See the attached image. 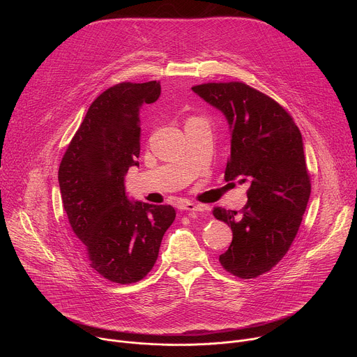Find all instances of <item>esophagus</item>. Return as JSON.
<instances>
[{
  "instance_id": "obj_1",
  "label": "esophagus",
  "mask_w": 357,
  "mask_h": 357,
  "mask_svg": "<svg viewBox=\"0 0 357 357\" xmlns=\"http://www.w3.org/2000/svg\"><path fill=\"white\" fill-rule=\"evenodd\" d=\"M181 211H189V212H205V208L200 206V205H195V203L192 202H181L179 206H178Z\"/></svg>"
}]
</instances>
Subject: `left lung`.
<instances>
[{"label": "left lung", "mask_w": 357, "mask_h": 357, "mask_svg": "<svg viewBox=\"0 0 357 357\" xmlns=\"http://www.w3.org/2000/svg\"><path fill=\"white\" fill-rule=\"evenodd\" d=\"M192 90L229 121L225 179L248 186L241 211L213 208V216L233 231L219 261L234 277L256 278L285 256L308 205L311 175L301 131L274 98L243 82L203 83Z\"/></svg>", "instance_id": "left-lung-1"}]
</instances>
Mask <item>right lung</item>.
Segmentation results:
<instances>
[{
  "label": "right lung",
  "mask_w": 357,
  "mask_h": 357,
  "mask_svg": "<svg viewBox=\"0 0 357 357\" xmlns=\"http://www.w3.org/2000/svg\"><path fill=\"white\" fill-rule=\"evenodd\" d=\"M161 84L123 82L90 105L59 167L63 209L89 266L117 284L142 280L154 267L175 220L169 205L131 203L124 188L138 165L139 109L158 100Z\"/></svg>",
  "instance_id": "right-lung-1"
}]
</instances>
